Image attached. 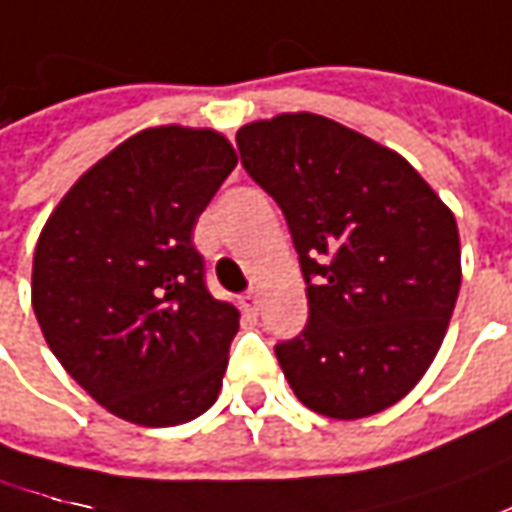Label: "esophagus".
<instances>
[{
  "label": "esophagus",
  "mask_w": 512,
  "mask_h": 512,
  "mask_svg": "<svg viewBox=\"0 0 512 512\" xmlns=\"http://www.w3.org/2000/svg\"><path fill=\"white\" fill-rule=\"evenodd\" d=\"M240 309L246 311V314H257V311H260V294H257V291L243 294V297H240Z\"/></svg>",
  "instance_id": "34e87169"
}]
</instances>
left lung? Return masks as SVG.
I'll use <instances>...</instances> for the list:
<instances>
[{
	"instance_id": "8db88e82",
	"label": "left lung",
	"mask_w": 512,
	"mask_h": 512,
	"mask_svg": "<svg viewBox=\"0 0 512 512\" xmlns=\"http://www.w3.org/2000/svg\"><path fill=\"white\" fill-rule=\"evenodd\" d=\"M246 172L280 203L309 294L300 337L274 348L314 414L362 419L431 368L462 283L450 206L397 150L326 115L238 130Z\"/></svg>"
}]
</instances>
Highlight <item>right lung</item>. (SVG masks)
Wrapping results in <instances>:
<instances>
[{"label": "right lung", "mask_w": 512, "mask_h": 512, "mask_svg": "<svg viewBox=\"0 0 512 512\" xmlns=\"http://www.w3.org/2000/svg\"><path fill=\"white\" fill-rule=\"evenodd\" d=\"M238 167L209 127H147L81 175L33 252L50 351L118 419L172 428L221 394L240 311L203 286L195 223Z\"/></svg>", "instance_id": "right-lung-1"}]
</instances>
